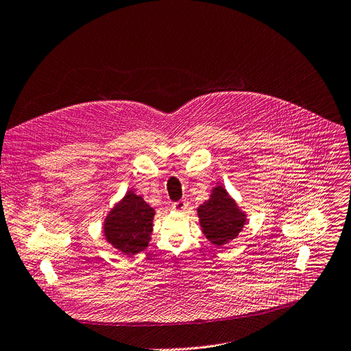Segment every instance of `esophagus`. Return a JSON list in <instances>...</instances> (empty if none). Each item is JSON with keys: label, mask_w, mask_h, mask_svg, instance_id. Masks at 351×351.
<instances>
[{"label": "esophagus", "mask_w": 351, "mask_h": 351, "mask_svg": "<svg viewBox=\"0 0 351 351\" xmlns=\"http://www.w3.org/2000/svg\"><path fill=\"white\" fill-rule=\"evenodd\" d=\"M187 207H189V202L187 200H179V202H175L172 204V208L175 211H184Z\"/></svg>", "instance_id": "obj_1"}]
</instances>
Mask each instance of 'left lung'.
<instances>
[{
	"label": "left lung",
	"mask_w": 351,
	"mask_h": 351,
	"mask_svg": "<svg viewBox=\"0 0 351 351\" xmlns=\"http://www.w3.org/2000/svg\"><path fill=\"white\" fill-rule=\"evenodd\" d=\"M197 214L203 234L217 246L235 239L246 222L245 213L222 186L213 189L210 199L197 208Z\"/></svg>",
	"instance_id": "obj_1"
}]
</instances>
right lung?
I'll return each instance as SVG.
<instances>
[{
  "mask_svg": "<svg viewBox=\"0 0 351 351\" xmlns=\"http://www.w3.org/2000/svg\"><path fill=\"white\" fill-rule=\"evenodd\" d=\"M154 215L155 210L141 196L127 192L106 217L104 234L109 243L132 256L148 246Z\"/></svg>",
  "mask_w": 351,
  "mask_h": 351,
  "instance_id": "1",
  "label": "right lung"
}]
</instances>
